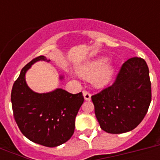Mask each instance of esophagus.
<instances>
[{"label":"esophagus","instance_id":"1","mask_svg":"<svg viewBox=\"0 0 160 160\" xmlns=\"http://www.w3.org/2000/svg\"><path fill=\"white\" fill-rule=\"evenodd\" d=\"M83 95H84V98H85V100H90V99H91V95L86 90L83 91Z\"/></svg>","mask_w":160,"mask_h":160}]
</instances>
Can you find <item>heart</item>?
I'll use <instances>...</instances> for the list:
<instances>
[{"instance_id": "obj_1", "label": "heart", "mask_w": 160, "mask_h": 160, "mask_svg": "<svg viewBox=\"0 0 160 160\" xmlns=\"http://www.w3.org/2000/svg\"><path fill=\"white\" fill-rule=\"evenodd\" d=\"M109 59L100 57L87 60L78 65V74L85 79H91V82L95 87L103 88L110 83L114 75V68L108 65Z\"/></svg>"}]
</instances>
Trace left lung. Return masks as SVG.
I'll return each mask as SVG.
<instances>
[{"label": "left lung", "instance_id": "1", "mask_svg": "<svg viewBox=\"0 0 160 160\" xmlns=\"http://www.w3.org/2000/svg\"><path fill=\"white\" fill-rule=\"evenodd\" d=\"M96 119L104 131L122 134L136 128L151 102L149 68L144 59L123 64L115 82L91 96Z\"/></svg>", "mask_w": 160, "mask_h": 160}]
</instances>
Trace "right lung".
I'll return each mask as SVG.
<instances>
[{
    "label": "right lung",
    "mask_w": 160,
    "mask_h": 160,
    "mask_svg": "<svg viewBox=\"0 0 160 160\" xmlns=\"http://www.w3.org/2000/svg\"><path fill=\"white\" fill-rule=\"evenodd\" d=\"M38 61L50 62L41 55L21 70L11 90L14 117L21 133L31 141L56 147L68 141L75 131V117L84 102L82 93L70 94L61 88L37 93L29 87L26 72ZM60 80L64 75H60Z\"/></svg>",
    "instance_id": "obj_1"
}]
</instances>
